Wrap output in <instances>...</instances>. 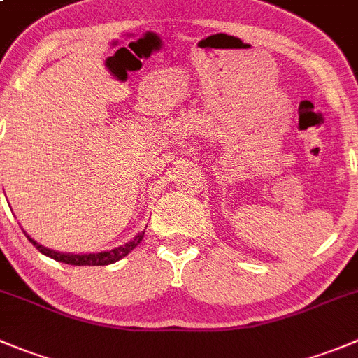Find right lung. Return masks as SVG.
Wrapping results in <instances>:
<instances>
[{"instance_id": "right-lung-1", "label": "right lung", "mask_w": 358, "mask_h": 358, "mask_svg": "<svg viewBox=\"0 0 358 358\" xmlns=\"http://www.w3.org/2000/svg\"><path fill=\"white\" fill-rule=\"evenodd\" d=\"M144 232L137 234V236H135L131 241H128L124 246L114 248V250H110V251H101V253H90V255L59 253V251L49 250V248L38 244L35 239H31L28 234H26V237H28L29 243H31L33 246L40 251V253H43L45 257L54 258V260H57V262H63V264H68V265H108V264H114V262L121 260V258H124L128 253H131V251H134V248H137V244H141V241L144 239Z\"/></svg>"}]
</instances>
